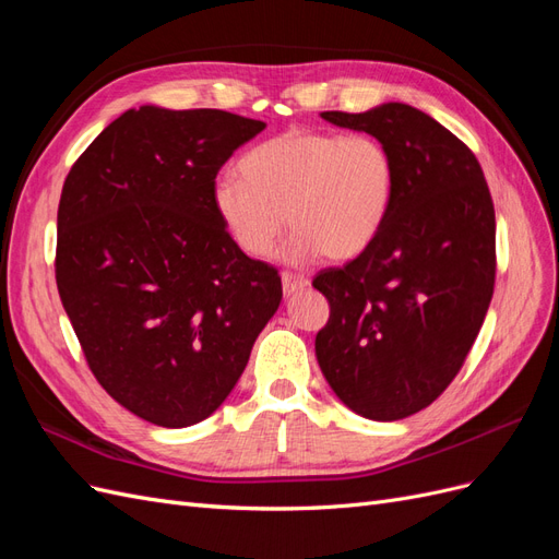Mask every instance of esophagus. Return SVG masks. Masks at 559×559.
<instances>
[{
    "instance_id": "1",
    "label": "esophagus",
    "mask_w": 559,
    "mask_h": 559,
    "mask_svg": "<svg viewBox=\"0 0 559 559\" xmlns=\"http://www.w3.org/2000/svg\"><path fill=\"white\" fill-rule=\"evenodd\" d=\"M310 282L306 280V277H300V275H292V273H282V292H284V296L289 298V296H294V294H298V292H302L306 289Z\"/></svg>"
}]
</instances>
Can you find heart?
Masks as SVG:
<instances>
[{
  "label": "heart",
  "instance_id": "obj_1",
  "mask_svg": "<svg viewBox=\"0 0 559 559\" xmlns=\"http://www.w3.org/2000/svg\"><path fill=\"white\" fill-rule=\"evenodd\" d=\"M240 177L212 181V207L247 257L265 259L296 228L284 259L359 257L380 235L396 195V165L370 134L289 130L249 148Z\"/></svg>",
  "mask_w": 559,
  "mask_h": 559
}]
</instances>
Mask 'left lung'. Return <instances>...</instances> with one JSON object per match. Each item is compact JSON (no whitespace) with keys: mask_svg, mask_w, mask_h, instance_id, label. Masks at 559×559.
<instances>
[{"mask_svg":"<svg viewBox=\"0 0 559 559\" xmlns=\"http://www.w3.org/2000/svg\"><path fill=\"white\" fill-rule=\"evenodd\" d=\"M321 118L392 151L396 195L376 242L312 282L331 306L317 361L349 411L403 419L443 394L483 326L497 273L492 195L471 148L411 105Z\"/></svg>","mask_w":559,"mask_h":559,"instance_id":"left-lung-1","label":"left lung"}]
</instances>
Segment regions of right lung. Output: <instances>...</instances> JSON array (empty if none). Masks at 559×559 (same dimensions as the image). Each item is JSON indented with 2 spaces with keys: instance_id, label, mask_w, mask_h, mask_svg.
I'll return each mask as SVG.
<instances>
[{
  "instance_id": "obj_1",
  "label": "right lung",
  "mask_w": 559,
  "mask_h": 559,
  "mask_svg": "<svg viewBox=\"0 0 559 559\" xmlns=\"http://www.w3.org/2000/svg\"><path fill=\"white\" fill-rule=\"evenodd\" d=\"M265 128L222 109H128L62 186L56 282L107 394L151 425L207 419L280 308L275 267L235 245L212 181Z\"/></svg>"
}]
</instances>
